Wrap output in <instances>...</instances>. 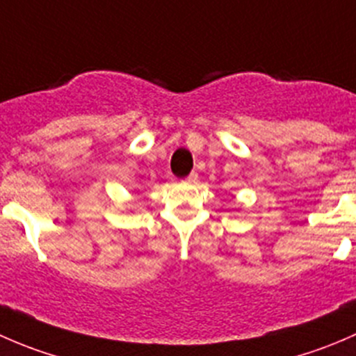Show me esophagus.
Segmentation results:
<instances>
[{"instance_id":"34e87169","label":"esophagus","mask_w":356,"mask_h":356,"mask_svg":"<svg viewBox=\"0 0 356 356\" xmlns=\"http://www.w3.org/2000/svg\"><path fill=\"white\" fill-rule=\"evenodd\" d=\"M186 181H188V182H196V181H198V174H196V172H191V174H189L188 177H186Z\"/></svg>"}]
</instances>
